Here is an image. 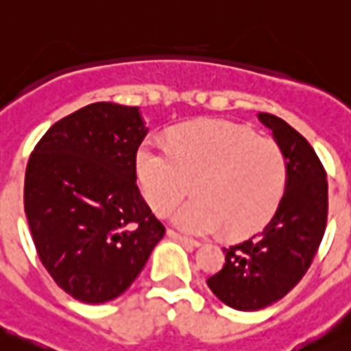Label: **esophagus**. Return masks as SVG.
I'll return each mask as SVG.
<instances>
[{
	"mask_svg": "<svg viewBox=\"0 0 351 351\" xmlns=\"http://www.w3.org/2000/svg\"><path fill=\"white\" fill-rule=\"evenodd\" d=\"M167 237L173 240H178L180 244L187 245V247H198V245H200V242H198V240L187 239V237H184V234H180V233H176V231H173V230H167Z\"/></svg>",
	"mask_w": 351,
	"mask_h": 351,
	"instance_id": "esophagus-1",
	"label": "esophagus"
}]
</instances>
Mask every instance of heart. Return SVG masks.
<instances>
[{"mask_svg":"<svg viewBox=\"0 0 351 351\" xmlns=\"http://www.w3.org/2000/svg\"><path fill=\"white\" fill-rule=\"evenodd\" d=\"M136 176L151 208L162 215L191 193L195 182L198 197L171 213L178 230L245 237L277 213L288 167L271 140L230 121L200 120L173 129L169 147L145 140L136 153Z\"/></svg>","mask_w":351,"mask_h":351,"instance_id":"b5f03b06","label":"heart"}]
</instances>
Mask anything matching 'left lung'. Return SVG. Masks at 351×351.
I'll return each mask as SVG.
<instances>
[{"label": "left lung", "mask_w": 351, "mask_h": 351, "mask_svg": "<svg viewBox=\"0 0 351 351\" xmlns=\"http://www.w3.org/2000/svg\"><path fill=\"white\" fill-rule=\"evenodd\" d=\"M256 117L282 151L288 184L269 224L224 247V267L208 278L217 299L239 311L267 308L299 284L321 245L328 219L326 173L313 147L282 118L267 112Z\"/></svg>", "instance_id": "obj_1"}]
</instances>
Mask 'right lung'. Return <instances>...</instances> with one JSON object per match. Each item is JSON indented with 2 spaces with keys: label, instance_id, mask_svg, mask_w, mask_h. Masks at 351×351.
<instances>
[{
  "label": "right lung",
  "instance_id": "right-lung-1",
  "mask_svg": "<svg viewBox=\"0 0 351 351\" xmlns=\"http://www.w3.org/2000/svg\"><path fill=\"white\" fill-rule=\"evenodd\" d=\"M138 107L98 101L56 121L30 154L25 215L41 264L87 304L120 297L165 230L136 186Z\"/></svg>",
  "mask_w": 351,
  "mask_h": 351
}]
</instances>
